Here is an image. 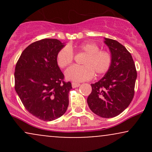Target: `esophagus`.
Wrapping results in <instances>:
<instances>
[{
	"label": "esophagus",
	"instance_id": "34e87169",
	"mask_svg": "<svg viewBox=\"0 0 152 152\" xmlns=\"http://www.w3.org/2000/svg\"><path fill=\"white\" fill-rule=\"evenodd\" d=\"M72 87L73 88H77L80 86V83H76V82H72Z\"/></svg>",
	"mask_w": 152,
	"mask_h": 152
}]
</instances>
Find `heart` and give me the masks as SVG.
I'll use <instances>...</instances> for the list:
<instances>
[{"label":"heart","instance_id":"1","mask_svg":"<svg viewBox=\"0 0 152 152\" xmlns=\"http://www.w3.org/2000/svg\"><path fill=\"white\" fill-rule=\"evenodd\" d=\"M73 47L66 46L58 52L56 62L60 68H66L74 61ZM77 52L85 55L81 61V66H73L68 69L65 76L68 80L73 81H84L96 76L105 74L109 70L112 63V58L109 52L100 50L98 45L93 42L80 43L76 47Z\"/></svg>","mask_w":152,"mask_h":152}]
</instances>
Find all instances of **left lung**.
Returning a JSON list of instances; mask_svg holds the SVG:
<instances>
[{"instance_id": "1", "label": "left lung", "mask_w": 152, "mask_h": 152, "mask_svg": "<svg viewBox=\"0 0 152 152\" xmlns=\"http://www.w3.org/2000/svg\"><path fill=\"white\" fill-rule=\"evenodd\" d=\"M111 52L112 63L105 76L92 83V91L87 99L90 109L102 118H112L128 107L134 95L137 77L132 55L115 40L104 38Z\"/></svg>"}]
</instances>
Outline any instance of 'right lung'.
<instances>
[{"mask_svg": "<svg viewBox=\"0 0 152 152\" xmlns=\"http://www.w3.org/2000/svg\"><path fill=\"white\" fill-rule=\"evenodd\" d=\"M64 43L45 38L31 43L22 52L15 66V89L24 107L43 121H50L63 116L69 106L71 82L56 62Z\"/></svg>", "mask_w": 152, "mask_h": 152, "instance_id": "obj_1", "label": "right lung"}]
</instances>
